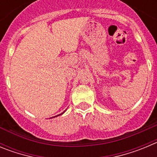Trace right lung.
Listing matches in <instances>:
<instances>
[{
  "mask_svg": "<svg viewBox=\"0 0 157 157\" xmlns=\"http://www.w3.org/2000/svg\"><path fill=\"white\" fill-rule=\"evenodd\" d=\"M64 112H65V111H64ZM63 113H61V114H60V115H62V114H63ZM58 116H59V115H58Z\"/></svg>",
  "mask_w": 157,
  "mask_h": 157,
  "instance_id": "right-lung-1",
  "label": "right lung"
}]
</instances>
